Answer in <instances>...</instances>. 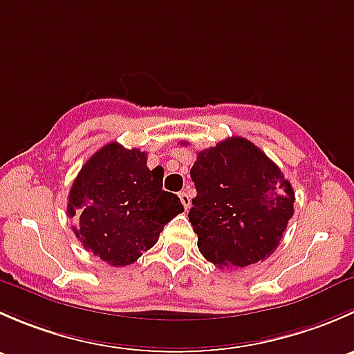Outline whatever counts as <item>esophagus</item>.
Instances as JSON below:
<instances>
[{"instance_id":"34e87169","label":"esophagus","mask_w":354,"mask_h":354,"mask_svg":"<svg viewBox=\"0 0 354 354\" xmlns=\"http://www.w3.org/2000/svg\"><path fill=\"white\" fill-rule=\"evenodd\" d=\"M180 200H181V203H183L185 210H188V209H190V203H192V200H190V195H188L187 192H181V194H180Z\"/></svg>"}]
</instances>
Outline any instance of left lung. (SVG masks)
<instances>
[{
  "label": "left lung",
  "instance_id": "1",
  "mask_svg": "<svg viewBox=\"0 0 354 354\" xmlns=\"http://www.w3.org/2000/svg\"><path fill=\"white\" fill-rule=\"evenodd\" d=\"M190 176L197 197L188 217L209 262L238 269L276 252L295 212V192L257 145L231 137L203 149Z\"/></svg>",
  "mask_w": 354,
  "mask_h": 354
}]
</instances>
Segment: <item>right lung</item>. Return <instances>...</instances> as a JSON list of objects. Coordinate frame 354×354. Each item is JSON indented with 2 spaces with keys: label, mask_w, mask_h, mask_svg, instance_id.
Segmentation results:
<instances>
[{
  "label": "right lung",
  "mask_w": 354,
  "mask_h": 354,
  "mask_svg": "<svg viewBox=\"0 0 354 354\" xmlns=\"http://www.w3.org/2000/svg\"><path fill=\"white\" fill-rule=\"evenodd\" d=\"M162 167L149 169L147 154L111 142L99 149L71 185L66 214L85 250L124 267L152 248L160 231L183 212L180 198L162 190Z\"/></svg>",
  "instance_id": "add662e5"
}]
</instances>
